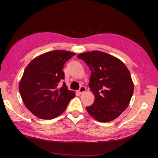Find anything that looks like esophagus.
<instances>
[{
  "label": "esophagus",
  "instance_id": "esophagus-1",
  "mask_svg": "<svg viewBox=\"0 0 158 158\" xmlns=\"http://www.w3.org/2000/svg\"><path fill=\"white\" fill-rule=\"evenodd\" d=\"M85 91H86V88H85L84 86H81L78 90V92L79 94H84Z\"/></svg>",
  "mask_w": 158,
  "mask_h": 158
}]
</instances>
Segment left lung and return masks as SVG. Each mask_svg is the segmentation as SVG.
I'll return each mask as SVG.
<instances>
[{
    "mask_svg": "<svg viewBox=\"0 0 158 158\" xmlns=\"http://www.w3.org/2000/svg\"><path fill=\"white\" fill-rule=\"evenodd\" d=\"M92 74L89 87L95 96L94 103L86 107L95 120L107 123L117 118L128 107L134 92L128 69L117 57L99 51L79 54Z\"/></svg>",
    "mask_w": 158,
    "mask_h": 158,
    "instance_id": "left-lung-1",
    "label": "left lung"
}]
</instances>
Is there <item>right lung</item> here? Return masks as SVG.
I'll list each match as a JSON object with an SVG mask.
<instances>
[{
    "instance_id": "1",
    "label": "right lung",
    "mask_w": 158,
    "mask_h": 158,
    "mask_svg": "<svg viewBox=\"0 0 158 158\" xmlns=\"http://www.w3.org/2000/svg\"><path fill=\"white\" fill-rule=\"evenodd\" d=\"M74 55L67 51H49L35 57L26 66L19 92L25 106L35 116L42 119L56 118L75 96L64 82L59 86L64 78L63 66Z\"/></svg>"
}]
</instances>
